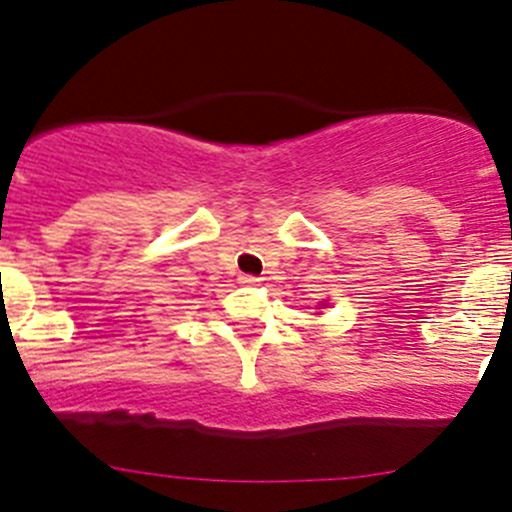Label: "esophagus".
Instances as JSON below:
<instances>
[{"mask_svg":"<svg viewBox=\"0 0 512 512\" xmlns=\"http://www.w3.org/2000/svg\"><path fill=\"white\" fill-rule=\"evenodd\" d=\"M240 282L242 285H247V287H255V285H260V277H255V275H240Z\"/></svg>","mask_w":512,"mask_h":512,"instance_id":"esophagus-1","label":"esophagus"}]
</instances>
